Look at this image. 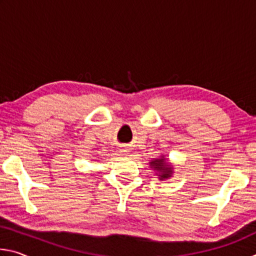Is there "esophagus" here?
Masks as SVG:
<instances>
[{"label": "esophagus", "mask_w": 256, "mask_h": 256, "mask_svg": "<svg viewBox=\"0 0 256 256\" xmlns=\"http://www.w3.org/2000/svg\"><path fill=\"white\" fill-rule=\"evenodd\" d=\"M120 152H122L123 154H128L130 149L128 148H122V149H120Z\"/></svg>", "instance_id": "1"}]
</instances>
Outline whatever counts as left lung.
Returning a JSON list of instances; mask_svg holds the SVG:
<instances>
[{
	"label": "left lung",
	"instance_id": "8db88e82",
	"mask_svg": "<svg viewBox=\"0 0 256 256\" xmlns=\"http://www.w3.org/2000/svg\"><path fill=\"white\" fill-rule=\"evenodd\" d=\"M149 164L150 168L157 172L156 174L158 175V178L160 180L170 178V177H172V174H174V167L164 158V154H160L158 158L151 159Z\"/></svg>",
	"mask_w": 256,
	"mask_h": 256
}]
</instances>
